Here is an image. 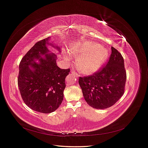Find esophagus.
<instances>
[{"instance_id": "1", "label": "esophagus", "mask_w": 148, "mask_h": 148, "mask_svg": "<svg viewBox=\"0 0 148 148\" xmlns=\"http://www.w3.org/2000/svg\"><path fill=\"white\" fill-rule=\"evenodd\" d=\"M71 74H72V75H73V76H75V77H78L79 76V74H77L74 69H72L71 71ZM69 77V76H68ZM66 80H68V78H66Z\"/></svg>"}]
</instances>
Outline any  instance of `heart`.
<instances>
[{"label": "heart", "instance_id": "b5f03b06", "mask_svg": "<svg viewBox=\"0 0 148 148\" xmlns=\"http://www.w3.org/2000/svg\"><path fill=\"white\" fill-rule=\"evenodd\" d=\"M69 51L72 55L78 57L77 65L84 74H90L97 71L108 56L107 49L97 43L89 41L73 46ZM65 58L69 59L67 56Z\"/></svg>", "mask_w": 148, "mask_h": 148}]
</instances>
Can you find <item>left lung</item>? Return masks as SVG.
I'll return each mask as SVG.
<instances>
[{
  "label": "left lung",
  "mask_w": 148,
  "mask_h": 148,
  "mask_svg": "<svg viewBox=\"0 0 148 148\" xmlns=\"http://www.w3.org/2000/svg\"><path fill=\"white\" fill-rule=\"evenodd\" d=\"M126 79L123 58L112 47L107 65L91 75L80 77L79 83L87 103L93 108L104 109L114 105L123 95Z\"/></svg>",
  "instance_id": "1"
}]
</instances>
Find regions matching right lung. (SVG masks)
Listing matches in <instances>:
<instances>
[{
    "label": "right lung",
    "mask_w": 148,
    "mask_h": 148,
    "mask_svg": "<svg viewBox=\"0 0 148 148\" xmlns=\"http://www.w3.org/2000/svg\"><path fill=\"white\" fill-rule=\"evenodd\" d=\"M49 40L48 37L37 42L27 51L20 63L18 77L23 101L31 109L43 113L55 111L61 104L65 78L70 71L69 69L59 68L56 54L49 53L46 45ZM36 60L38 62H35Z\"/></svg>",
    "instance_id": "obj_1"
}]
</instances>
